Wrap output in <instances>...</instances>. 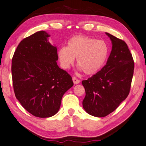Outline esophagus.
I'll return each mask as SVG.
<instances>
[{
  "mask_svg": "<svg viewBox=\"0 0 146 146\" xmlns=\"http://www.w3.org/2000/svg\"><path fill=\"white\" fill-rule=\"evenodd\" d=\"M72 81H73V82H74V84H78L79 83V82H80V81H79V79H77L76 77H73Z\"/></svg>",
  "mask_w": 146,
  "mask_h": 146,
  "instance_id": "1",
  "label": "esophagus"
}]
</instances>
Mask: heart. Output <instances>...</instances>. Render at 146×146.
Listing matches in <instances>:
<instances>
[{
  "label": "heart",
  "instance_id": "1",
  "mask_svg": "<svg viewBox=\"0 0 146 146\" xmlns=\"http://www.w3.org/2000/svg\"><path fill=\"white\" fill-rule=\"evenodd\" d=\"M109 48L105 42L84 35L70 38L66 47H61L57 56L63 68H69L77 58V64L87 75L97 73L105 64Z\"/></svg>",
  "mask_w": 146,
  "mask_h": 146
}]
</instances>
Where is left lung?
<instances>
[{
  "mask_svg": "<svg viewBox=\"0 0 146 146\" xmlns=\"http://www.w3.org/2000/svg\"><path fill=\"white\" fill-rule=\"evenodd\" d=\"M112 42L106 65L88 80L82 81L86 96L82 107L88 114L105 117L128 97L132 80L134 62L125 41L106 32Z\"/></svg>",
  "mask_w": 146,
  "mask_h": 146,
  "instance_id": "left-lung-1",
  "label": "left lung"
}]
</instances>
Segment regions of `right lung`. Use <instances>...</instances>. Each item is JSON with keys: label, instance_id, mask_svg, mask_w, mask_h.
Here are the masks:
<instances>
[{"label": "right lung", "instance_id": "1", "mask_svg": "<svg viewBox=\"0 0 146 146\" xmlns=\"http://www.w3.org/2000/svg\"><path fill=\"white\" fill-rule=\"evenodd\" d=\"M50 35L39 31L19 44L12 59L16 98L34 116L49 117L58 112L63 95L73 86L71 76L57 65V48Z\"/></svg>", "mask_w": 146, "mask_h": 146}]
</instances>
